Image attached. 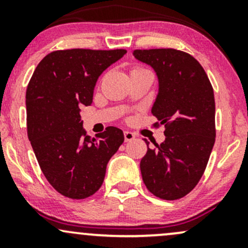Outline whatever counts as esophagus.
I'll use <instances>...</instances> for the list:
<instances>
[{
    "label": "esophagus",
    "mask_w": 248,
    "mask_h": 248,
    "mask_svg": "<svg viewBox=\"0 0 248 248\" xmlns=\"http://www.w3.org/2000/svg\"><path fill=\"white\" fill-rule=\"evenodd\" d=\"M124 141H126V142H129V141H132V140H134V139H135V134L129 132V130H126V132L124 133Z\"/></svg>",
    "instance_id": "1"
}]
</instances>
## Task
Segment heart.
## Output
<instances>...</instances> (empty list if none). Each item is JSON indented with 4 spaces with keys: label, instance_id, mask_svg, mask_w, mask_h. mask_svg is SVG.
Returning <instances> with one entry per match:
<instances>
[{
    "label": "heart",
    "instance_id": "heart-1",
    "mask_svg": "<svg viewBox=\"0 0 248 248\" xmlns=\"http://www.w3.org/2000/svg\"><path fill=\"white\" fill-rule=\"evenodd\" d=\"M141 70H143V69H140V67H136V69L133 70V72H136V71H141Z\"/></svg>",
    "mask_w": 248,
    "mask_h": 248
}]
</instances>
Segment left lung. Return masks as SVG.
<instances>
[{"label": "left lung", "mask_w": 248, "mask_h": 248, "mask_svg": "<svg viewBox=\"0 0 248 248\" xmlns=\"http://www.w3.org/2000/svg\"><path fill=\"white\" fill-rule=\"evenodd\" d=\"M158 79L152 113L166 124L161 144L144 139L148 150L140 162L142 179L153 195L175 201L187 195L203 176L216 140L213 88L202 65L175 49L135 50Z\"/></svg>", "instance_id": "8db88e82"}]
</instances>
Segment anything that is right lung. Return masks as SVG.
<instances>
[{
    "label": "right lung",
    "instance_id": "1",
    "mask_svg": "<svg viewBox=\"0 0 248 248\" xmlns=\"http://www.w3.org/2000/svg\"><path fill=\"white\" fill-rule=\"evenodd\" d=\"M126 50L71 49L42 59L25 95L28 136L43 173L59 193L84 199L100 189L108 161L124 133L107 127L91 139L82 128L80 107L90 106L96 80Z\"/></svg>",
    "mask_w": 248,
    "mask_h": 248
}]
</instances>
